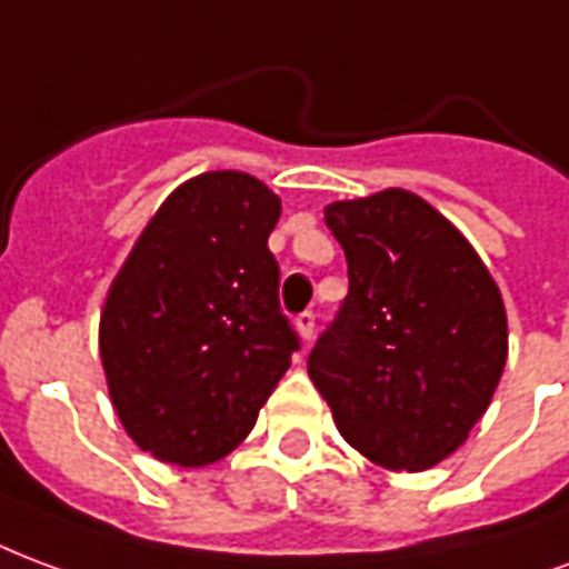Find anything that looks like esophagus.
<instances>
[{
    "mask_svg": "<svg viewBox=\"0 0 569 569\" xmlns=\"http://www.w3.org/2000/svg\"><path fill=\"white\" fill-rule=\"evenodd\" d=\"M293 327H297V333H300L302 342H309L315 336V315L312 312H302L297 315V321H293Z\"/></svg>",
    "mask_w": 569,
    "mask_h": 569,
    "instance_id": "1",
    "label": "esophagus"
}]
</instances>
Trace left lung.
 <instances>
[{"instance_id": "obj_1", "label": "left lung", "mask_w": 569, "mask_h": 569, "mask_svg": "<svg viewBox=\"0 0 569 569\" xmlns=\"http://www.w3.org/2000/svg\"><path fill=\"white\" fill-rule=\"evenodd\" d=\"M348 297L309 376L348 446L385 470L446 460L485 416L506 367V309L472 244L409 190L325 209Z\"/></svg>"}]
</instances>
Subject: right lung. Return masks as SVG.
Instances as JSON below:
<instances>
[{
    "label": "right lung",
    "instance_id": "obj_1",
    "mask_svg": "<svg viewBox=\"0 0 569 569\" xmlns=\"http://www.w3.org/2000/svg\"><path fill=\"white\" fill-rule=\"evenodd\" d=\"M279 214L254 176L190 178L111 281L99 355L120 425L153 458L206 467L230 455L300 351L267 244Z\"/></svg>",
    "mask_w": 569,
    "mask_h": 569
}]
</instances>
